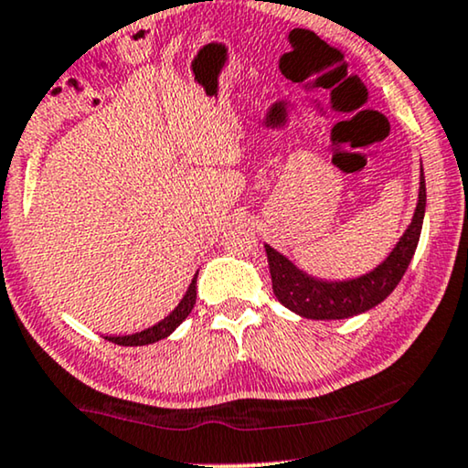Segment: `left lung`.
Instances as JSON below:
<instances>
[{"mask_svg": "<svg viewBox=\"0 0 468 468\" xmlns=\"http://www.w3.org/2000/svg\"><path fill=\"white\" fill-rule=\"evenodd\" d=\"M423 211H426V182H423L421 173L420 201H417L413 222L409 224L407 233L402 235L389 257L375 271L361 278L346 280V282H323V280L310 278L308 273L299 271L289 259L273 250L271 246H265L273 295L284 308L314 321L348 319V316L375 308L377 303L391 295V291L396 289L404 271H407L421 235Z\"/></svg>", "mask_w": 468, "mask_h": 468, "instance_id": "8db88e82", "label": "left lung"}]
</instances>
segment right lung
Segmentation results:
<instances>
[{"mask_svg": "<svg viewBox=\"0 0 468 468\" xmlns=\"http://www.w3.org/2000/svg\"><path fill=\"white\" fill-rule=\"evenodd\" d=\"M195 302H197V276L188 286V291H186L182 302H179V306L173 310L165 321H160L158 325L143 329V332L133 334V335H107V340L115 342V345L120 346H143V345H152V342H158L162 338H166V335H171L179 325H182V321L192 313V308H195Z\"/></svg>", "mask_w": 468, "mask_h": 468, "instance_id": "1", "label": "right lung"}]
</instances>
